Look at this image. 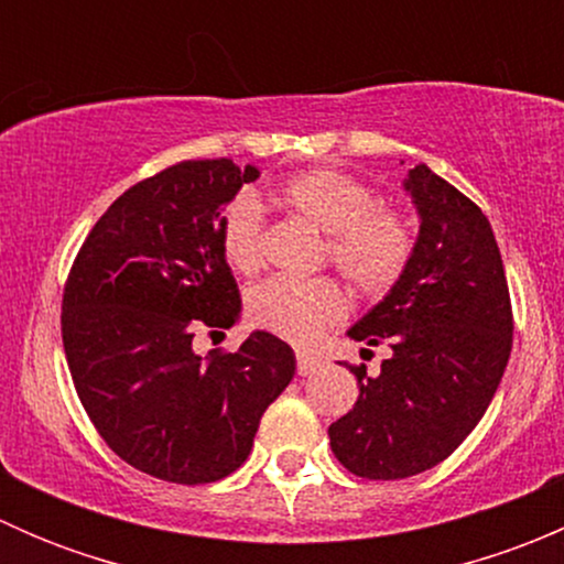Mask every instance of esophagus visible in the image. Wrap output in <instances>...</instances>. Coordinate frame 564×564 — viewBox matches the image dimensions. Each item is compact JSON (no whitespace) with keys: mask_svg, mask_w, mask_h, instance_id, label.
Returning <instances> with one entry per match:
<instances>
[{"mask_svg":"<svg viewBox=\"0 0 564 564\" xmlns=\"http://www.w3.org/2000/svg\"><path fill=\"white\" fill-rule=\"evenodd\" d=\"M318 366H322V360H318L316 355H311V351H297V373H300V377H308V373H314Z\"/></svg>","mask_w":564,"mask_h":564,"instance_id":"1","label":"esophagus"}]
</instances>
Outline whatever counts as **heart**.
Here are the masks:
<instances>
[{"instance_id": "heart-1", "label": "heart", "mask_w": 564, "mask_h": 564, "mask_svg": "<svg viewBox=\"0 0 564 564\" xmlns=\"http://www.w3.org/2000/svg\"><path fill=\"white\" fill-rule=\"evenodd\" d=\"M272 202L324 235L322 259L357 292H390L414 256V226L401 209L377 204V193L338 169H308L286 176ZM220 250L237 272H256L264 259V224L259 204L240 193L220 218ZM253 327L305 344L346 314V297L329 278L289 281L270 278L248 292Z\"/></svg>"}]
</instances>
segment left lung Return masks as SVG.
I'll use <instances>...</instances> for the list:
<instances>
[{
    "label": "left lung",
    "mask_w": 564,
    "mask_h": 564,
    "mask_svg": "<svg viewBox=\"0 0 564 564\" xmlns=\"http://www.w3.org/2000/svg\"><path fill=\"white\" fill-rule=\"evenodd\" d=\"M403 187L420 215L414 256L349 329L392 355L379 377L349 366L360 395L327 431L335 458L366 480H403L451 456L486 414L513 346L508 278L482 209L425 163Z\"/></svg>",
    "instance_id": "obj_1"
}]
</instances>
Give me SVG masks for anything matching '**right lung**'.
Wrapping results in <instances>:
<instances>
[{"label": "right lung", "mask_w": 564, "mask_h": 564, "mask_svg": "<svg viewBox=\"0 0 564 564\" xmlns=\"http://www.w3.org/2000/svg\"><path fill=\"white\" fill-rule=\"evenodd\" d=\"M259 169L182 161L135 182L84 240L62 294V344L104 442L158 480L202 486L240 469L294 351L256 329L237 351H193L229 329L240 289L220 250L224 207Z\"/></svg>", "instance_id": "add662e5"}]
</instances>
